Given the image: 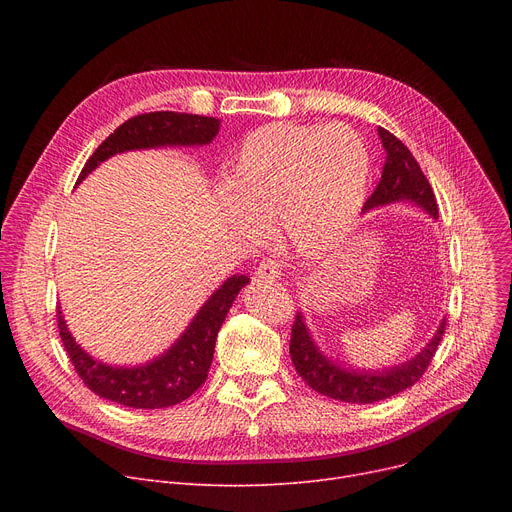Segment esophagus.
I'll return each instance as SVG.
<instances>
[{
	"label": "esophagus",
	"instance_id": "esophagus-1",
	"mask_svg": "<svg viewBox=\"0 0 512 512\" xmlns=\"http://www.w3.org/2000/svg\"><path fill=\"white\" fill-rule=\"evenodd\" d=\"M257 280H278L280 278V263L276 259H263L257 270H255Z\"/></svg>",
	"mask_w": 512,
	"mask_h": 512
}]
</instances>
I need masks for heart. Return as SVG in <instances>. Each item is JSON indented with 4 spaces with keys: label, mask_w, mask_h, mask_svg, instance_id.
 <instances>
[{
    "label": "heart",
    "mask_w": 512,
    "mask_h": 512,
    "mask_svg": "<svg viewBox=\"0 0 512 512\" xmlns=\"http://www.w3.org/2000/svg\"><path fill=\"white\" fill-rule=\"evenodd\" d=\"M369 153L344 124L274 122L228 157L230 222L247 236L280 220L301 253H321L351 230L369 186Z\"/></svg>",
    "instance_id": "heart-1"
}]
</instances>
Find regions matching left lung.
<instances>
[{
  "label": "left lung",
  "instance_id": "left-lung-1",
  "mask_svg": "<svg viewBox=\"0 0 512 512\" xmlns=\"http://www.w3.org/2000/svg\"><path fill=\"white\" fill-rule=\"evenodd\" d=\"M378 132L386 149V164L380 184L375 186V191L365 201L363 209H373L394 201H411L423 207L429 215L438 218V203L432 184L425 178L413 153L390 130L380 126ZM444 326L446 319H442L438 334L432 338V342L405 365L386 369L382 373H359L355 369H342L321 355L307 332L303 315L297 313L294 315L290 336V357L294 369H297V373L315 392L330 396L334 400L367 405V402L386 400L398 392H405L423 378V373L432 365V359L438 351V344L446 330Z\"/></svg>",
  "mask_w": 512,
  "mask_h": 512
}]
</instances>
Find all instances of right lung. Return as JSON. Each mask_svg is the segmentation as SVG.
<instances>
[{
	"label": "right lung",
	"instance_id": "add662e5",
	"mask_svg": "<svg viewBox=\"0 0 512 512\" xmlns=\"http://www.w3.org/2000/svg\"><path fill=\"white\" fill-rule=\"evenodd\" d=\"M220 130L218 118L149 112L120 124L95 153L87 159L76 182L93 172L101 161L130 149H149L164 145H205ZM249 284L247 276H232L201 307L191 326L168 353L141 367H110L89 357L70 336L62 311H58V330L66 353L83 384L101 398L114 400L132 409H164L178 405L195 394L207 380L213 361L215 338L224 324L238 290Z\"/></svg>",
	"mask_w": 512,
	"mask_h": 512
}]
</instances>
